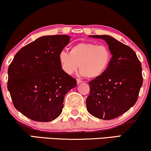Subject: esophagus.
I'll use <instances>...</instances> for the list:
<instances>
[{"label": "esophagus", "instance_id": "1", "mask_svg": "<svg viewBox=\"0 0 151 151\" xmlns=\"http://www.w3.org/2000/svg\"><path fill=\"white\" fill-rule=\"evenodd\" d=\"M77 84H79V83H82V81L81 80H80V79H77Z\"/></svg>", "mask_w": 151, "mask_h": 151}]
</instances>
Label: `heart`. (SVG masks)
I'll return each mask as SVG.
<instances>
[{
  "label": "heart",
  "mask_w": 151,
  "mask_h": 151,
  "mask_svg": "<svg viewBox=\"0 0 151 151\" xmlns=\"http://www.w3.org/2000/svg\"><path fill=\"white\" fill-rule=\"evenodd\" d=\"M111 57V53L106 46L80 42L72 46L70 53L64 50L60 51L58 60L66 74L71 75L79 67L82 75L88 79H96L108 69Z\"/></svg>",
  "instance_id": "b5f03b06"
}]
</instances>
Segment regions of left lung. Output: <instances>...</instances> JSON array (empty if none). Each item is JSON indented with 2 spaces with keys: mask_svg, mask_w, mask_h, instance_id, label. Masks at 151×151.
I'll return each instance as SVG.
<instances>
[{
  "mask_svg": "<svg viewBox=\"0 0 151 151\" xmlns=\"http://www.w3.org/2000/svg\"><path fill=\"white\" fill-rule=\"evenodd\" d=\"M90 37L105 40L112 57L106 71L88 82L87 110L100 119H114L136 103L143 83L142 64L130 47L115 38L105 35Z\"/></svg>",
  "mask_w": 151,
  "mask_h": 151,
  "instance_id": "1",
  "label": "left lung"
}]
</instances>
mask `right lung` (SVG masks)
I'll return each mask as SVG.
<instances>
[{
    "instance_id": "1",
    "label": "right lung",
    "mask_w": 151,
    "mask_h": 151,
    "mask_svg": "<svg viewBox=\"0 0 151 151\" xmlns=\"http://www.w3.org/2000/svg\"><path fill=\"white\" fill-rule=\"evenodd\" d=\"M70 39L65 35L39 37L22 47L9 65L7 89L13 104L33 121L58 117L65 95L77 86V80L63 71L58 60Z\"/></svg>"
}]
</instances>
